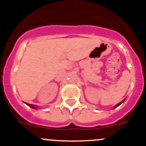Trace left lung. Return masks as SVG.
Returning <instances> with one entry per match:
<instances>
[{
  "instance_id": "8db88e82",
  "label": "left lung",
  "mask_w": 146,
  "mask_h": 146,
  "mask_svg": "<svg viewBox=\"0 0 146 146\" xmlns=\"http://www.w3.org/2000/svg\"><path fill=\"white\" fill-rule=\"evenodd\" d=\"M125 100H126V98H125V99H124V100H122L121 102H119V103H118V104H116V105H115V106H114V108H113V109H115V108H117V107H119V105H120V104H122V103H123V102H124V101H125Z\"/></svg>"
}]
</instances>
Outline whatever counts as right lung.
Here are the masks:
<instances>
[{
  "label": "right lung",
  "instance_id": "obj_1",
  "mask_svg": "<svg viewBox=\"0 0 146 146\" xmlns=\"http://www.w3.org/2000/svg\"><path fill=\"white\" fill-rule=\"evenodd\" d=\"M25 103L27 105L29 106V107H30L31 108H33V109H35V110H36V109H37V107H36V105H34V104H28V103H27V102H25Z\"/></svg>",
  "mask_w": 146,
  "mask_h": 146
}]
</instances>
